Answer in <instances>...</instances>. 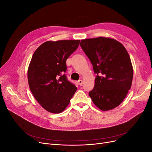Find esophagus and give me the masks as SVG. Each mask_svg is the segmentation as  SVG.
<instances>
[{
  "instance_id": "esophagus-1",
  "label": "esophagus",
  "mask_w": 152,
  "mask_h": 152,
  "mask_svg": "<svg viewBox=\"0 0 152 152\" xmlns=\"http://www.w3.org/2000/svg\"><path fill=\"white\" fill-rule=\"evenodd\" d=\"M78 84H79V85H80V86H82V80H78Z\"/></svg>"
}]
</instances>
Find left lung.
I'll return each mask as SVG.
<instances>
[{"label": "left lung", "instance_id": "left-lung-1", "mask_svg": "<svg viewBox=\"0 0 152 152\" xmlns=\"http://www.w3.org/2000/svg\"><path fill=\"white\" fill-rule=\"evenodd\" d=\"M80 46L97 74L89 93L93 103L103 111L116 108L132 85L133 67L127 50L118 41L104 37L81 40Z\"/></svg>", "mask_w": 152, "mask_h": 152}]
</instances>
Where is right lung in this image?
Listing matches in <instances>:
<instances>
[{"mask_svg":"<svg viewBox=\"0 0 152 152\" xmlns=\"http://www.w3.org/2000/svg\"><path fill=\"white\" fill-rule=\"evenodd\" d=\"M80 44V40L46 41L35 50L27 77L30 89L44 109L59 113L66 109L77 91L65 72L66 61Z\"/></svg>","mask_w":152,"mask_h":152,"instance_id":"obj_1","label":"right lung"}]
</instances>
